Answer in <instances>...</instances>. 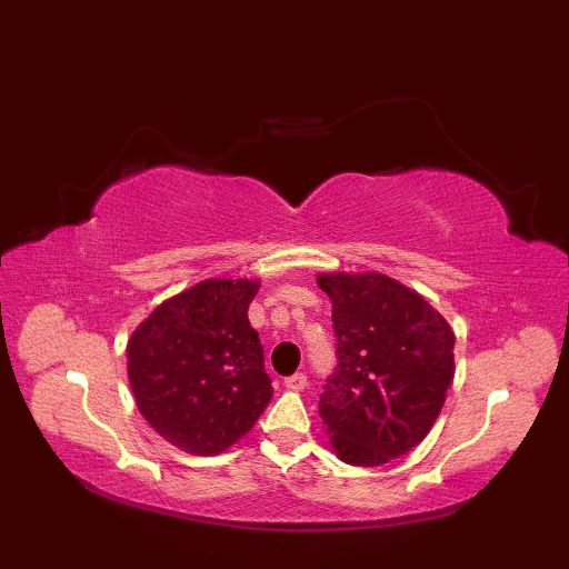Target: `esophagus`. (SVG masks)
<instances>
[{
    "label": "esophagus",
    "instance_id": "1",
    "mask_svg": "<svg viewBox=\"0 0 569 569\" xmlns=\"http://www.w3.org/2000/svg\"><path fill=\"white\" fill-rule=\"evenodd\" d=\"M283 386L286 389H291V391H303L306 386H308V377L306 373H293V377H288V379H283Z\"/></svg>",
    "mask_w": 569,
    "mask_h": 569
}]
</instances>
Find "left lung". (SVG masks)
<instances>
[{
	"label": "left lung",
	"instance_id": "1",
	"mask_svg": "<svg viewBox=\"0 0 569 569\" xmlns=\"http://www.w3.org/2000/svg\"><path fill=\"white\" fill-rule=\"evenodd\" d=\"M332 300L337 371L318 413L335 455L379 467L426 438L455 379V332L420 293L377 271L318 273Z\"/></svg>",
	"mask_w": 569,
	"mask_h": 569
}]
</instances>
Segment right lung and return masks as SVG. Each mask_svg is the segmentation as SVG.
Returning a JSON list of instances; mask_svg holds the SVG:
<instances>
[{
  "mask_svg": "<svg viewBox=\"0 0 569 569\" xmlns=\"http://www.w3.org/2000/svg\"><path fill=\"white\" fill-rule=\"evenodd\" d=\"M259 278H208L163 300L127 342L143 420L188 455L224 452L253 428L273 389L249 322Z\"/></svg>",
  "mask_w": 569,
  "mask_h": 569,
  "instance_id": "obj_1",
  "label": "right lung"
}]
</instances>
